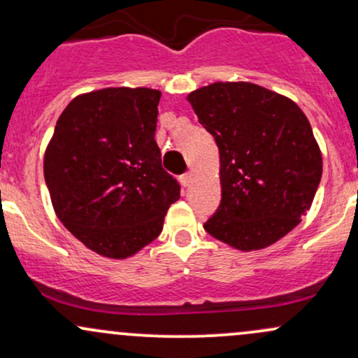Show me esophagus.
I'll list each match as a JSON object with an SVG mask.
<instances>
[{
	"label": "esophagus",
	"mask_w": 358,
	"mask_h": 358,
	"mask_svg": "<svg viewBox=\"0 0 358 358\" xmlns=\"http://www.w3.org/2000/svg\"><path fill=\"white\" fill-rule=\"evenodd\" d=\"M192 180H193V173H192V171H187V173L180 176V182H182L183 187H188V185L192 183Z\"/></svg>",
	"instance_id": "obj_1"
}]
</instances>
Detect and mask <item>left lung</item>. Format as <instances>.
I'll use <instances>...</instances> for the list:
<instances>
[{
	"label": "left lung",
	"mask_w": 358,
	"mask_h": 358,
	"mask_svg": "<svg viewBox=\"0 0 358 358\" xmlns=\"http://www.w3.org/2000/svg\"><path fill=\"white\" fill-rule=\"evenodd\" d=\"M187 99L220 155L222 200L205 231L245 252L278 242L310 210L322 180L305 113L250 82H215Z\"/></svg>",
	"instance_id": "1"
}]
</instances>
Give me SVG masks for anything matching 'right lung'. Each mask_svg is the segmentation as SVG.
Returning a JSON list of instances; mask_svg holds the SVG:
<instances>
[{
  "mask_svg": "<svg viewBox=\"0 0 358 358\" xmlns=\"http://www.w3.org/2000/svg\"><path fill=\"white\" fill-rule=\"evenodd\" d=\"M162 92L108 87L80 94L57 121L43 156L53 210L85 248L126 259L162 234L180 185L155 141Z\"/></svg>",
  "mask_w": 358,
  "mask_h": 358,
  "instance_id": "1",
  "label": "right lung"
}]
</instances>
